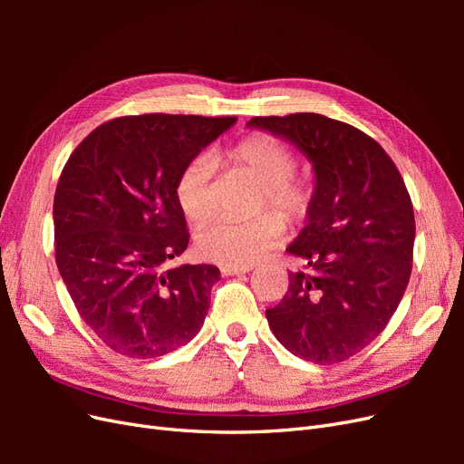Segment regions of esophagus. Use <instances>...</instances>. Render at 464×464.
Instances as JSON below:
<instances>
[{
	"instance_id": "obj_1",
	"label": "esophagus",
	"mask_w": 464,
	"mask_h": 464,
	"mask_svg": "<svg viewBox=\"0 0 464 464\" xmlns=\"http://www.w3.org/2000/svg\"><path fill=\"white\" fill-rule=\"evenodd\" d=\"M254 269V265H222V275H244Z\"/></svg>"
}]
</instances>
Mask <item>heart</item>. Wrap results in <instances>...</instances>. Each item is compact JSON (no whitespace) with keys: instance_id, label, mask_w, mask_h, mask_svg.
Masks as SVG:
<instances>
[{"instance_id":"heart-1","label":"heart","mask_w":464,"mask_h":464,"mask_svg":"<svg viewBox=\"0 0 464 464\" xmlns=\"http://www.w3.org/2000/svg\"><path fill=\"white\" fill-rule=\"evenodd\" d=\"M227 157L244 168L263 186L259 208H276L290 222H302L314 203V184L296 178V154L271 135H249L234 145ZM213 160L207 154L195 157L176 181V199L181 213L191 224H203L215 215L217 199L210 178ZM266 213L247 222L217 220L198 236L199 254L222 265H251L275 247L285 236V220Z\"/></svg>"}]
</instances>
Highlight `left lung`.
I'll use <instances>...</instances> for the list:
<instances>
[{
  "label": "left lung",
  "mask_w": 464,
  "mask_h": 464,
  "mask_svg": "<svg viewBox=\"0 0 464 464\" xmlns=\"http://www.w3.org/2000/svg\"><path fill=\"white\" fill-rule=\"evenodd\" d=\"M247 128L296 145L314 164L307 224L288 246L302 269L266 310L273 334L307 362L358 354L385 329L412 273L414 208L383 147L344 121L312 111L251 118Z\"/></svg>",
  "instance_id": "1"
}]
</instances>
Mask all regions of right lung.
Here are the masks:
<instances>
[{"mask_svg":"<svg viewBox=\"0 0 464 464\" xmlns=\"http://www.w3.org/2000/svg\"><path fill=\"white\" fill-rule=\"evenodd\" d=\"M234 123L123 116L98 125L63 166L53 195L55 263L79 315L114 353L164 356L203 327L220 271L164 266L189 242L176 181Z\"/></svg>","mask_w":464,"mask_h":464,"instance_id":"obj_1","label":"right lung"}]
</instances>
